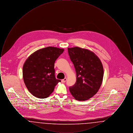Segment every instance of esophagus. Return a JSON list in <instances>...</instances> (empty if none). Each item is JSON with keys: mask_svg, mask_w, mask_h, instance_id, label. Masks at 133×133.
Segmentation results:
<instances>
[{"mask_svg": "<svg viewBox=\"0 0 133 133\" xmlns=\"http://www.w3.org/2000/svg\"><path fill=\"white\" fill-rule=\"evenodd\" d=\"M66 81H67V78H65L61 80V82L62 83H65Z\"/></svg>", "mask_w": 133, "mask_h": 133, "instance_id": "1", "label": "esophagus"}]
</instances>
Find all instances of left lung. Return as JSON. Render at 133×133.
Wrapping results in <instances>:
<instances>
[{"mask_svg":"<svg viewBox=\"0 0 133 133\" xmlns=\"http://www.w3.org/2000/svg\"><path fill=\"white\" fill-rule=\"evenodd\" d=\"M76 72V82L69 91L78 101L87 100L95 95L101 86L104 70L100 59L94 52L78 47L68 48Z\"/></svg>","mask_w":133,"mask_h":133,"instance_id":"left-lung-1","label":"left lung"}]
</instances>
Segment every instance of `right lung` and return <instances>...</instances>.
<instances>
[{
  "label": "right lung",
  "instance_id": "obj_1",
  "mask_svg": "<svg viewBox=\"0 0 133 133\" xmlns=\"http://www.w3.org/2000/svg\"><path fill=\"white\" fill-rule=\"evenodd\" d=\"M64 50L47 47L36 51L26 59L23 66V78L27 88L34 96L47 98L61 82L55 78L54 63Z\"/></svg>",
  "mask_w": 133,
  "mask_h": 133
}]
</instances>
